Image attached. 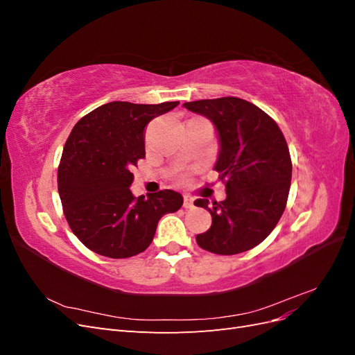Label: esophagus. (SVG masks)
<instances>
[{
  "label": "esophagus",
  "mask_w": 355,
  "mask_h": 355,
  "mask_svg": "<svg viewBox=\"0 0 355 355\" xmlns=\"http://www.w3.org/2000/svg\"><path fill=\"white\" fill-rule=\"evenodd\" d=\"M184 207L185 209H192L194 207V200L189 196H184Z\"/></svg>",
  "instance_id": "1"
}]
</instances>
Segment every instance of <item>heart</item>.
<instances>
[{"mask_svg": "<svg viewBox=\"0 0 355 355\" xmlns=\"http://www.w3.org/2000/svg\"><path fill=\"white\" fill-rule=\"evenodd\" d=\"M179 179H180V180H184V179H185V176H180Z\"/></svg>", "mask_w": 355, "mask_h": 355, "instance_id": "heart-1", "label": "heart"}]
</instances>
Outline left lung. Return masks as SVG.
I'll return each instance as SVG.
<instances>
[{"label":"left lung","instance_id":"8db88e82","mask_svg":"<svg viewBox=\"0 0 355 355\" xmlns=\"http://www.w3.org/2000/svg\"><path fill=\"white\" fill-rule=\"evenodd\" d=\"M184 106L216 127L220 149L214 170L227 188V198L211 206L207 198L194 201L211 214V227L197 235V244L216 254L250 250L272 232L286 209L292 182L286 139L270 115L240 98Z\"/></svg>","mask_w":355,"mask_h":355}]
</instances>
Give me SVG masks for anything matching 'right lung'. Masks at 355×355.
I'll return each instance as SVG.
<instances>
[{
    "instance_id": "1",
    "label": "right lung",
    "mask_w": 355,
    "mask_h": 355,
    "mask_svg": "<svg viewBox=\"0 0 355 355\" xmlns=\"http://www.w3.org/2000/svg\"><path fill=\"white\" fill-rule=\"evenodd\" d=\"M179 102H110L83 116L63 148L58 188L63 213L92 252L125 259L153 243L158 220L184 198L171 189L135 197L132 170L145 157V127Z\"/></svg>"
}]
</instances>
